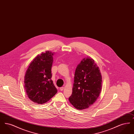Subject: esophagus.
Wrapping results in <instances>:
<instances>
[{"label":"esophagus","instance_id":"obj_1","mask_svg":"<svg viewBox=\"0 0 134 134\" xmlns=\"http://www.w3.org/2000/svg\"><path fill=\"white\" fill-rule=\"evenodd\" d=\"M64 89V86H62V87H60V90L61 91H63Z\"/></svg>","mask_w":134,"mask_h":134}]
</instances>
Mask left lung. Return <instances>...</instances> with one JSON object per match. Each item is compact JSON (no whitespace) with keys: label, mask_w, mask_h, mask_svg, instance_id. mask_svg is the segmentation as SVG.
Wrapping results in <instances>:
<instances>
[{"label":"left lung","mask_w":134,"mask_h":134,"mask_svg":"<svg viewBox=\"0 0 134 134\" xmlns=\"http://www.w3.org/2000/svg\"><path fill=\"white\" fill-rule=\"evenodd\" d=\"M102 76L99 67L91 58H84L75 70L72 93L69 98L77 109L89 108L101 92Z\"/></svg>","instance_id":"obj_1"}]
</instances>
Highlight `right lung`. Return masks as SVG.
<instances>
[{
    "mask_svg": "<svg viewBox=\"0 0 134 134\" xmlns=\"http://www.w3.org/2000/svg\"><path fill=\"white\" fill-rule=\"evenodd\" d=\"M54 53L46 51L38 55L30 64L25 76V88L32 102L43 104L56 94L57 90L51 80Z\"/></svg>",
    "mask_w": 134,
    "mask_h": 134,
    "instance_id": "obj_1",
    "label": "right lung"
}]
</instances>
